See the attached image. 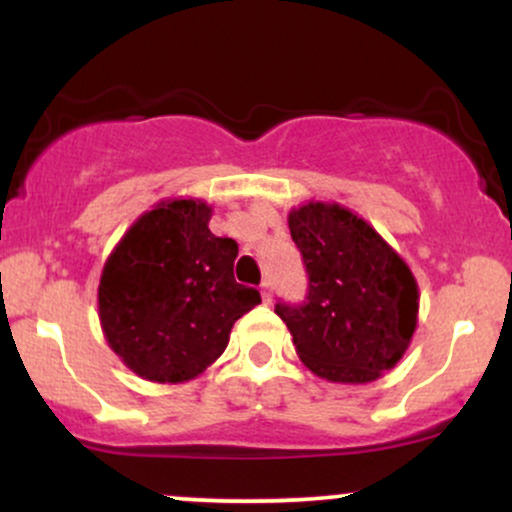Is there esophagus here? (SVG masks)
Masks as SVG:
<instances>
[{"label": "esophagus", "mask_w": 512, "mask_h": 512, "mask_svg": "<svg viewBox=\"0 0 512 512\" xmlns=\"http://www.w3.org/2000/svg\"><path fill=\"white\" fill-rule=\"evenodd\" d=\"M260 291H262V301H264V303H272V289H269V284H267V281H264Z\"/></svg>", "instance_id": "1"}]
</instances>
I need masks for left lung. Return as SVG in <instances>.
Returning <instances> with one entry per match:
<instances>
[{
    "mask_svg": "<svg viewBox=\"0 0 512 512\" xmlns=\"http://www.w3.org/2000/svg\"><path fill=\"white\" fill-rule=\"evenodd\" d=\"M308 269L303 305L276 303L296 354L317 378L366 385L395 368L419 322V284L409 264L361 216L337 202L289 211Z\"/></svg>",
    "mask_w": 512,
    "mask_h": 512,
    "instance_id": "left-lung-1",
    "label": "left lung"
}]
</instances>
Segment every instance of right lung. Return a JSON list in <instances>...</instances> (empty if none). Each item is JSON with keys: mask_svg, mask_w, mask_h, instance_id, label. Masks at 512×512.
Masks as SVG:
<instances>
[{"mask_svg": "<svg viewBox=\"0 0 512 512\" xmlns=\"http://www.w3.org/2000/svg\"><path fill=\"white\" fill-rule=\"evenodd\" d=\"M202 199L144 211L105 260L98 317L110 349L151 383L195 380L223 354L238 317L262 303L238 284V243L209 231Z\"/></svg>", "mask_w": 512, "mask_h": 512, "instance_id": "add662e5", "label": "right lung"}]
</instances>
